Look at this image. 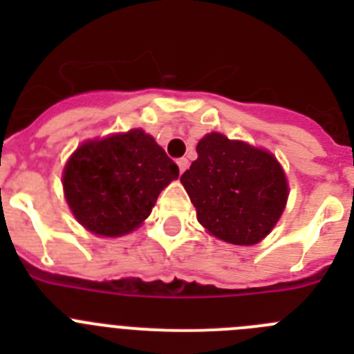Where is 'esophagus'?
<instances>
[{"label": "esophagus", "mask_w": 354, "mask_h": 354, "mask_svg": "<svg viewBox=\"0 0 354 354\" xmlns=\"http://www.w3.org/2000/svg\"><path fill=\"white\" fill-rule=\"evenodd\" d=\"M177 167H179L180 174H184V171H186V168H187V159L186 158L177 159Z\"/></svg>", "instance_id": "34e87169"}]
</instances>
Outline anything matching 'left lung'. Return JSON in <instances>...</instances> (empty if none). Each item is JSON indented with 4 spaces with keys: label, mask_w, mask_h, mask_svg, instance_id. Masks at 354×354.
I'll return each instance as SVG.
<instances>
[{
    "label": "left lung",
    "mask_w": 354,
    "mask_h": 354,
    "mask_svg": "<svg viewBox=\"0 0 354 354\" xmlns=\"http://www.w3.org/2000/svg\"><path fill=\"white\" fill-rule=\"evenodd\" d=\"M198 158L180 175L196 220L230 245H257L280 220L289 196L286 174L271 152L225 134H205Z\"/></svg>",
    "instance_id": "8db88e82"
}]
</instances>
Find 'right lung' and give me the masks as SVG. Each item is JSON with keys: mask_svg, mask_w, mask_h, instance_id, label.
I'll return each instance as SVG.
<instances>
[{"mask_svg": "<svg viewBox=\"0 0 354 354\" xmlns=\"http://www.w3.org/2000/svg\"><path fill=\"white\" fill-rule=\"evenodd\" d=\"M179 167L142 129L81 143L64 168L72 214L95 236L133 232L149 218Z\"/></svg>", "mask_w": 354, "mask_h": 354, "instance_id": "1", "label": "right lung"}]
</instances>
